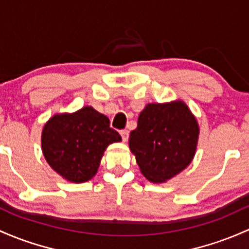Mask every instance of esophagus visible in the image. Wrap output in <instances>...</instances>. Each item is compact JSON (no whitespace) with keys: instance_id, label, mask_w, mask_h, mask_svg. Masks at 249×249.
I'll list each match as a JSON object with an SVG mask.
<instances>
[{"instance_id":"34e87169","label":"esophagus","mask_w":249,"mask_h":249,"mask_svg":"<svg viewBox=\"0 0 249 249\" xmlns=\"http://www.w3.org/2000/svg\"><path fill=\"white\" fill-rule=\"evenodd\" d=\"M120 136H122L123 142H126L129 139V131L127 130H120Z\"/></svg>"}]
</instances>
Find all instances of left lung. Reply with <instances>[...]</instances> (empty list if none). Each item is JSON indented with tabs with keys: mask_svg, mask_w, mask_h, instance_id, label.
<instances>
[{
	"mask_svg": "<svg viewBox=\"0 0 249 249\" xmlns=\"http://www.w3.org/2000/svg\"><path fill=\"white\" fill-rule=\"evenodd\" d=\"M197 139V122L184 103L149 104L131 131L129 145L142 174L162 183L190 164Z\"/></svg>",
	"mask_w": 249,
	"mask_h": 249,
	"instance_id": "1",
	"label": "left lung"
}]
</instances>
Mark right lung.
Wrapping results in <instances>:
<instances>
[{
	"label": "right lung",
	"instance_id": "obj_1",
	"mask_svg": "<svg viewBox=\"0 0 249 249\" xmlns=\"http://www.w3.org/2000/svg\"><path fill=\"white\" fill-rule=\"evenodd\" d=\"M122 141L110 120L93 107L55 114L42 131V152L48 164L67 181L83 183L97 174L110 144Z\"/></svg>",
	"mask_w": 249,
	"mask_h": 249
}]
</instances>
